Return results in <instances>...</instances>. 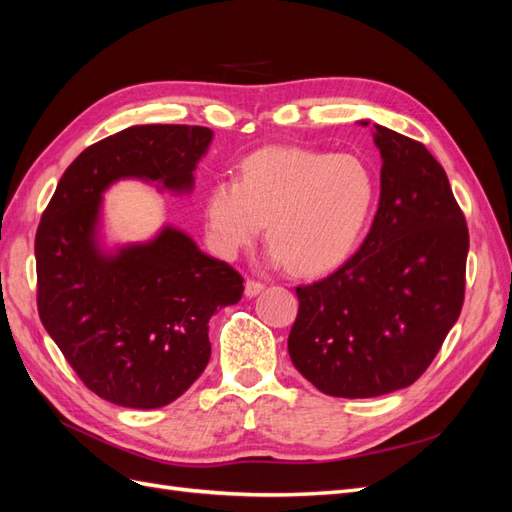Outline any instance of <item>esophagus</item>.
Here are the masks:
<instances>
[{"mask_svg": "<svg viewBox=\"0 0 512 512\" xmlns=\"http://www.w3.org/2000/svg\"><path fill=\"white\" fill-rule=\"evenodd\" d=\"M262 290H265V284L254 282V280H247V282H245V297H247V299L256 297V294H260Z\"/></svg>", "mask_w": 512, "mask_h": 512, "instance_id": "34e87169", "label": "esophagus"}]
</instances>
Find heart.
Here are the masks:
<instances>
[{
	"label": "heart",
	"instance_id": "obj_1",
	"mask_svg": "<svg viewBox=\"0 0 512 512\" xmlns=\"http://www.w3.org/2000/svg\"><path fill=\"white\" fill-rule=\"evenodd\" d=\"M371 166L352 153L265 147L250 153L239 179L215 181L205 198L213 250L235 258L267 220V262L301 275L337 269L359 247L376 207Z\"/></svg>",
	"mask_w": 512,
	"mask_h": 512
}]
</instances>
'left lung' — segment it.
<instances>
[{"label":"left lung","instance_id":"left-lung-1","mask_svg":"<svg viewBox=\"0 0 512 512\" xmlns=\"http://www.w3.org/2000/svg\"><path fill=\"white\" fill-rule=\"evenodd\" d=\"M369 126V121H359ZM380 203L361 250L329 277L299 286L288 352L333 397L406 389L438 354L466 290L468 226L425 145L374 123Z\"/></svg>","mask_w":512,"mask_h":512}]
</instances>
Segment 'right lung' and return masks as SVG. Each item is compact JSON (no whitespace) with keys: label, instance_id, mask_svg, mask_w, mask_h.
I'll list each match as a JSON object with an SVG mask.
<instances>
[{"label":"right lung","instance_id":"obj_1","mask_svg":"<svg viewBox=\"0 0 512 512\" xmlns=\"http://www.w3.org/2000/svg\"><path fill=\"white\" fill-rule=\"evenodd\" d=\"M213 132L132 126L76 158L36 232L38 314L89 391L115 406L162 408L190 389L209 356V320L243 294V277L173 224L108 247L104 192L121 179L190 194Z\"/></svg>","mask_w":512,"mask_h":512}]
</instances>
